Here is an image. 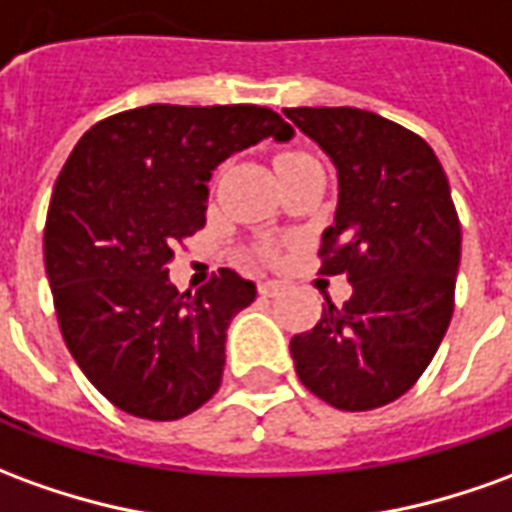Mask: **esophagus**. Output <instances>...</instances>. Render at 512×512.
<instances>
[{"mask_svg":"<svg viewBox=\"0 0 512 512\" xmlns=\"http://www.w3.org/2000/svg\"><path fill=\"white\" fill-rule=\"evenodd\" d=\"M257 291H260V296H280V293L285 291V285L277 280H266V282H260V288H257Z\"/></svg>","mask_w":512,"mask_h":512,"instance_id":"1","label":"esophagus"}]
</instances>
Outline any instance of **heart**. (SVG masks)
Returning <instances> with one entry per match:
<instances>
[{
    "mask_svg": "<svg viewBox=\"0 0 512 512\" xmlns=\"http://www.w3.org/2000/svg\"><path fill=\"white\" fill-rule=\"evenodd\" d=\"M285 155H293V152H285ZM285 155H282V157H285Z\"/></svg>",
    "mask_w": 512,
    "mask_h": 512,
    "instance_id": "b5f03b06",
    "label": "heart"
}]
</instances>
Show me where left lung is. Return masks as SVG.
<instances>
[{"label": "left lung", "instance_id": "8db88e82", "mask_svg": "<svg viewBox=\"0 0 512 512\" xmlns=\"http://www.w3.org/2000/svg\"><path fill=\"white\" fill-rule=\"evenodd\" d=\"M338 169L335 224L318 274H346L352 296L327 299L313 330L291 338L307 391L338 410L399 399L430 366L455 310L460 221L430 144L357 107H285Z\"/></svg>", "mask_w": 512, "mask_h": 512}]
</instances>
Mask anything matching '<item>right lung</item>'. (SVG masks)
Masks as SVG:
<instances>
[{
	"mask_svg": "<svg viewBox=\"0 0 512 512\" xmlns=\"http://www.w3.org/2000/svg\"><path fill=\"white\" fill-rule=\"evenodd\" d=\"M291 135L268 107L146 105L96 121L74 146L46 213V277L71 357L119 410L174 421L219 391L227 327L255 282L221 268L182 293L169 263L205 227L213 169Z\"/></svg>",
	"mask_w": 512,
	"mask_h": 512,
	"instance_id": "obj_1",
	"label": "right lung"
}]
</instances>
